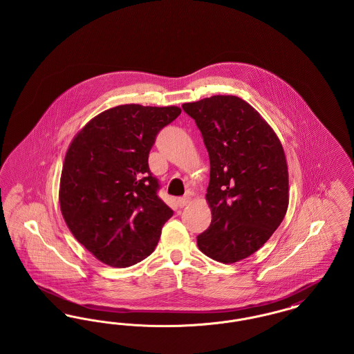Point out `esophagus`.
<instances>
[{
  "label": "esophagus",
  "mask_w": 354,
  "mask_h": 354,
  "mask_svg": "<svg viewBox=\"0 0 354 354\" xmlns=\"http://www.w3.org/2000/svg\"><path fill=\"white\" fill-rule=\"evenodd\" d=\"M189 202H191V198H189V196H183V198H179V199H178V205H179L180 208H183V207H185Z\"/></svg>",
  "instance_id": "obj_1"
}]
</instances>
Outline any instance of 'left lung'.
Listing matches in <instances>:
<instances>
[{"label":"left lung","mask_w":354,"mask_h":354,"mask_svg":"<svg viewBox=\"0 0 354 354\" xmlns=\"http://www.w3.org/2000/svg\"><path fill=\"white\" fill-rule=\"evenodd\" d=\"M209 155L205 199L212 212L198 236L205 256L224 264L260 250L286 216L288 166L280 139L250 103L214 95L182 104Z\"/></svg>","instance_id":"1"}]
</instances>
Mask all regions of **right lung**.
<instances>
[{"instance_id":"add662e5","label":"right lung","mask_w":354,"mask_h":354,"mask_svg":"<svg viewBox=\"0 0 354 354\" xmlns=\"http://www.w3.org/2000/svg\"><path fill=\"white\" fill-rule=\"evenodd\" d=\"M178 106L120 104L91 119L65 155L59 205L70 232L103 264L124 268L151 254L174 211L149 169L158 133Z\"/></svg>"}]
</instances>
